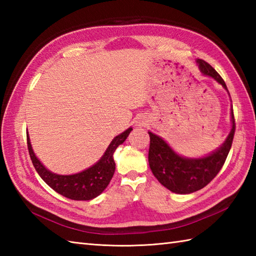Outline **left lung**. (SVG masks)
<instances>
[{"label":"left lung","mask_w":256,"mask_h":256,"mask_svg":"<svg viewBox=\"0 0 256 256\" xmlns=\"http://www.w3.org/2000/svg\"><path fill=\"white\" fill-rule=\"evenodd\" d=\"M196 62L201 74L214 79L228 91L224 79L208 62L202 59H197ZM231 123V131L224 144L202 157H184L179 155L165 140L148 131L150 138L148 164L153 175L162 186L175 194H187L202 189L220 172L230 152L236 131L232 108Z\"/></svg>","instance_id":"1"}]
</instances>
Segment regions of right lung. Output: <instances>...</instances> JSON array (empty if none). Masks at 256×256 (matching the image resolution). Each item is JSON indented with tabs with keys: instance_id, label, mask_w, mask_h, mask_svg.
Segmentation results:
<instances>
[{
	"instance_id": "obj_1",
	"label": "right lung",
	"mask_w": 256,
	"mask_h": 256,
	"mask_svg": "<svg viewBox=\"0 0 256 256\" xmlns=\"http://www.w3.org/2000/svg\"><path fill=\"white\" fill-rule=\"evenodd\" d=\"M132 130V128H128L114 138L110 145L108 146L104 154L96 164L82 172L72 174V175H59V174L47 170L32 150L28 132H27V146H28L32 165H34L38 175L48 186L64 197L72 200H91L101 194L110 184L114 170H116L113 153L118 145L124 143Z\"/></svg>"
}]
</instances>
